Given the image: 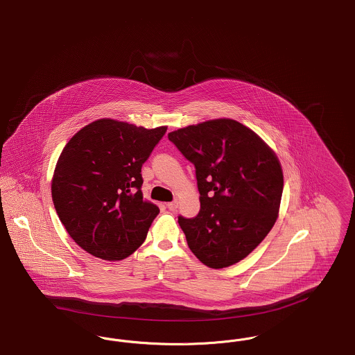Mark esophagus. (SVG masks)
Masks as SVG:
<instances>
[{
	"mask_svg": "<svg viewBox=\"0 0 355 355\" xmlns=\"http://www.w3.org/2000/svg\"><path fill=\"white\" fill-rule=\"evenodd\" d=\"M168 209H169L171 211H175V210L178 209V200H173V202H169V203H168Z\"/></svg>",
	"mask_w": 355,
	"mask_h": 355,
	"instance_id": "1",
	"label": "esophagus"
}]
</instances>
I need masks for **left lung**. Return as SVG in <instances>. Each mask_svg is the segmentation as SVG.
<instances>
[{
    "label": "left lung",
    "instance_id": "left-lung-1",
    "mask_svg": "<svg viewBox=\"0 0 355 355\" xmlns=\"http://www.w3.org/2000/svg\"><path fill=\"white\" fill-rule=\"evenodd\" d=\"M196 168L200 210L178 216L187 245L210 268L243 260L273 227L283 194L276 155L254 130L231 119L168 135Z\"/></svg>",
    "mask_w": 355,
    "mask_h": 355
}]
</instances>
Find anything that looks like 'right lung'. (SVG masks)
<instances>
[{"label": "right lung", "mask_w": 355, "mask_h": 355, "mask_svg": "<svg viewBox=\"0 0 355 355\" xmlns=\"http://www.w3.org/2000/svg\"><path fill=\"white\" fill-rule=\"evenodd\" d=\"M166 129L100 119L62 150L51 184L54 207L88 254L123 260L145 241L159 209L142 197V164Z\"/></svg>", "instance_id": "1"}]
</instances>
